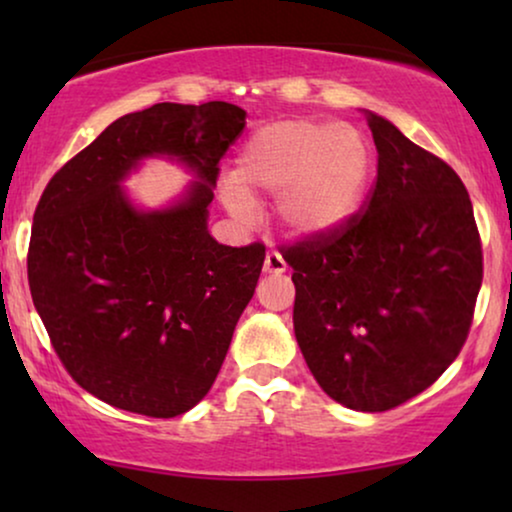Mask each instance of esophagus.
<instances>
[{
    "mask_svg": "<svg viewBox=\"0 0 512 512\" xmlns=\"http://www.w3.org/2000/svg\"><path fill=\"white\" fill-rule=\"evenodd\" d=\"M286 270V263L279 251L270 249L268 254H265V263H263V272H268V275H282Z\"/></svg>",
    "mask_w": 512,
    "mask_h": 512,
    "instance_id": "34e87169",
    "label": "esophagus"
}]
</instances>
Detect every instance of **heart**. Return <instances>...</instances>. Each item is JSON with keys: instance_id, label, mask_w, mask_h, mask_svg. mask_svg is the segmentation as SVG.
Instances as JSON below:
<instances>
[{"instance_id": "b5f03b06", "label": "heart", "mask_w": 512, "mask_h": 512, "mask_svg": "<svg viewBox=\"0 0 512 512\" xmlns=\"http://www.w3.org/2000/svg\"><path fill=\"white\" fill-rule=\"evenodd\" d=\"M368 144L352 125L284 121L256 130L223 181L230 212L249 216L251 198H277V219L291 235L338 228L359 205L368 177Z\"/></svg>"}]
</instances>
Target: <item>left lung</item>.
<instances>
[{"instance_id":"8db88e82","label":"left lung","mask_w":512,"mask_h":512,"mask_svg":"<svg viewBox=\"0 0 512 512\" xmlns=\"http://www.w3.org/2000/svg\"><path fill=\"white\" fill-rule=\"evenodd\" d=\"M377 179L363 212L282 247L293 331L333 401L384 412L431 387L468 338L482 284L473 205L445 160L366 111Z\"/></svg>"}]
</instances>
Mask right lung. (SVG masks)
I'll list each match as a JSON object with an SVG mask.
<instances>
[{
  "label": "right lung",
  "instance_id": "obj_1",
  "mask_svg": "<svg viewBox=\"0 0 512 512\" xmlns=\"http://www.w3.org/2000/svg\"><path fill=\"white\" fill-rule=\"evenodd\" d=\"M247 111L160 102L125 114L60 167L34 212L27 279L72 380L114 408L177 417L219 375L254 296L265 247H226L207 230L219 163ZM170 155L199 177L177 206L142 213L120 181Z\"/></svg>",
  "mask_w": 512,
  "mask_h": 512
}]
</instances>
